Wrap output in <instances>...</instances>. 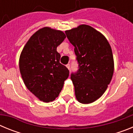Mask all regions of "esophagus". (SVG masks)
I'll return each mask as SVG.
<instances>
[{
  "label": "esophagus",
  "mask_w": 133,
  "mask_h": 133,
  "mask_svg": "<svg viewBox=\"0 0 133 133\" xmlns=\"http://www.w3.org/2000/svg\"><path fill=\"white\" fill-rule=\"evenodd\" d=\"M66 67H67V69H69V70H70V64H66Z\"/></svg>",
  "instance_id": "34e87169"
}]
</instances>
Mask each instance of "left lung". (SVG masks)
Listing matches in <instances>:
<instances>
[{
	"mask_svg": "<svg viewBox=\"0 0 133 133\" xmlns=\"http://www.w3.org/2000/svg\"><path fill=\"white\" fill-rule=\"evenodd\" d=\"M65 33L78 64V70L70 75L75 96L80 103L89 104L101 97L112 79V49L104 35L90 26L81 24Z\"/></svg>",
	"mask_w": 133,
	"mask_h": 133,
	"instance_id": "1",
	"label": "left lung"
}]
</instances>
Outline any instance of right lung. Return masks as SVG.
Segmentation results:
<instances>
[{
	"label": "right lung",
	"mask_w": 133,
	"mask_h": 133,
	"mask_svg": "<svg viewBox=\"0 0 133 133\" xmlns=\"http://www.w3.org/2000/svg\"><path fill=\"white\" fill-rule=\"evenodd\" d=\"M66 35L63 31L44 27L29 38L19 58V69L24 84L40 101H53L69 77V70L60 63L56 48Z\"/></svg>",
	"instance_id": "1"
}]
</instances>
